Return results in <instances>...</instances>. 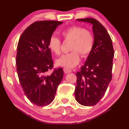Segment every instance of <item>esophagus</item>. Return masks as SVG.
I'll list each match as a JSON object with an SVG mask.
<instances>
[{
  "instance_id": "esophagus-1",
  "label": "esophagus",
  "mask_w": 129,
  "mask_h": 129,
  "mask_svg": "<svg viewBox=\"0 0 129 129\" xmlns=\"http://www.w3.org/2000/svg\"><path fill=\"white\" fill-rule=\"evenodd\" d=\"M63 71H64V72L66 73H71L72 72V70L70 69H68V68H63Z\"/></svg>"
}]
</instances>
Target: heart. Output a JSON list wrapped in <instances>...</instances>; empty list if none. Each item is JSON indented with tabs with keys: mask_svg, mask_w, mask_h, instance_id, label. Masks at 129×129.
I'll return each instance as SVG.
<instances>
[{
	"mask_svg": "<svg viewBox=\"0 0 129 129\" xmlns=\"http://www.w3.org/2000/svg\"><path fill=\"white\" fill-rule=\"evenodd\" d=\"M61 35L66 41L72 42L70 46V51H72L62 56L56 63L59 66L72 69L79 62V53L82 57H86L91 52L94 45V37L90 31L79 26H72L63 29ZM48 47L56 55L60 54V40L57 37H51Z\"/></svg>",
	"mask_w": 129,
	"mask_h": 129,
	"instance_id": "b5f03b06",
	"label": "heart"
}]
</instances>
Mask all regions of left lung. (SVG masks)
<instances>
[{
	"instance_id": "left-lung-1",
	"label": "left lung",
	"mask_w": 129,
	"mask_h": 129,
	"mask_svg": "<svg viewBox=\"0 0 129 129\" xmlns=\"http://www.w3.org/2000/svg\"><path fill=\"white\" fill-rule=\"evenodd\" d=\"M92 25L93 49L76 73V100L85 106L96 105L104 95L112 80L114 50L110 35L100 22L93 18L77 19Z\"/></svg>"
}]
</instances>
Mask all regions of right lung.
Listing matches in <instances>:
<instances>
[{"label": "right lung", "mask_w": 129, "mask_h": 129, "mask_svg": "<svg viewBox=\"0 0 129 129\" xmlns=\"http://www.w3.org/2000/svg\"><path fill=\"white\" fill-rule=\"evenodd\" d=\"M63 22L37 21L26 28L19 38L16 55L19 82L27 98L38 106L50 104L63 76L62 68L53 67L49 40L57 26Z\"/></svg>", "instance_id": "obj_1"}]
</instances>
